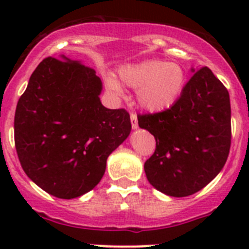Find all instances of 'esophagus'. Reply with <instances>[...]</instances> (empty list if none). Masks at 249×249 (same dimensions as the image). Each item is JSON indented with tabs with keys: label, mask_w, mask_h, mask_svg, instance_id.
<instances>
[{
	"label": "esophagus",
	"mask_w": 249,
	"mask_h": 249,
	"mask_svg": "<svg viewBox=\"0 0 249 249\" xmlns=\"http://www.w3.org/2000/svg\"><path fill=\"white\" fill-rule=\"evenodd\" d=\"M131 123H132V128L137 129L138 128V121H137V114L136 113H131Z\"/></svg>",
	"instance_id": "1"
}]
</instances>
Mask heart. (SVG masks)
Segmentation results:
<instances>
[{
    "label": "heart",
    "instance_id": "heart-1",
    "mask_svg": "<svg viewBox=\"0 0 249 249\" xmlns=\"http://www.w3.org/2000/svg\"><path fill=\"white\" fill-rule=\"evenodd\" d=\"M118 73L127 86L137 89L138 103L149 112H160L172 107L181 98L187 83L183 68L163 59H147L123 66ZM106 86L114 94H122V87L113 77L106 78Z\"/></svg>",
    "mask_w": 249,
    "mask_h": 249
}]
</instances>
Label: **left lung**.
<instances>
[{"label": "left lung", "mask_w": 249, "mask_h": 249, "mask_svg": "<svg viewBox=\"0 0 249 249\" xmlns=\"http://www.w3.org/2000/svg\"><path fill=\"white\" fill-rule=\"evenodd\" d=\"M181 98L157 113L138 114L155 136L144 172L156 190L172 197L201 191L221 172L231 148L230 93L208 67L192 70Z\"/></svg>", "instance_id": "1"}]
</instances>
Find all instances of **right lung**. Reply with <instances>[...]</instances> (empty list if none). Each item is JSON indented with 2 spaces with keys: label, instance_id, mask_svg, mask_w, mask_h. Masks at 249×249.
I'll list each match as a JSON object with an SVG mask.
<instances>
[{
  "label": "right lung",
  "instance_id": "1",
  "mask_svg": "<svg viewBox=\"0 0 249 249\" xmlns=\"http://www.w3.org/2000/svg\"><path fill=\"white\" fill-rule=\"evenodd\" d=\"M102 82L78 61L47 57L31 74L15 113V146L28 178L57 198L97 186L107 158L131 132L126 109L102 106Z\"/></svg>",
  "mask_w": 249,
  "mask_h": 249
}]
</instances>
